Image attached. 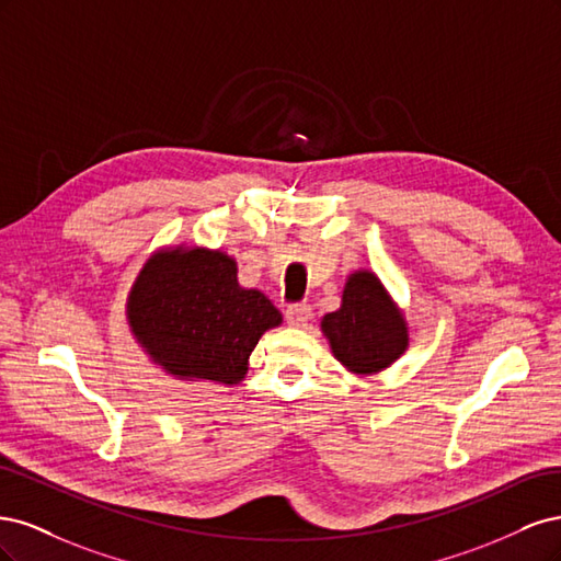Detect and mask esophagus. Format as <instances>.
Masks as SVG:
<instances>
[{"instance_id":"1","label":"esophagus","mask_w":561,"mask_h":561,"mask_svg":"<svg viewBox=\"0 0 561 561\" xmlns=\"http://www.w3.org/2000/svg\"><path fill=\"white\" fill-rule=\"evenodd\" d=\"M285 318H287V325H293V328H304V325H307V322L313 318L311 304H307V301L293 304V307H287Z\"/></svg>"}]
</instances>
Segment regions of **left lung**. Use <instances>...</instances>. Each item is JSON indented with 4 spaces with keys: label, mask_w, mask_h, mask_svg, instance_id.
<instances>
[{
    "label": "left lung",
    "mask_w": 561,
    "mask_h": 561,
    "mask_svg": "<svg viewBox=\"0 0 561 561\" xmlns=\"http://www.w3.org/2000/svg\"><path fill=\"white\" fill-rule=\"evenodd\" d=\"M320 330L334 358L353 375H377L410 346V328L377 274L367 268L346 278L342 307L325 313Z\"/></svg>",
    "instance_id": "obj_1"
}]
</instances>
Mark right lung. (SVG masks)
<instances>
[{
    "label": "right lung",
    "mask_w": 561,
    "mask_h": 561,
    "mask_svg": "<svg viewBox=\"0 0 561 561\" xmlns=\"http://www.w3.org/2000/svg\"><path fill=\"white\" fill-rule=\"evenodd\" d=\"M126 318L165 375L225 386L245 379L260 336L283 322L264 293L239 283L233 257L201 245L151 254L128 293Z\"/></svg>",
    "instance_id": "right-lung-1"
}]
</instances>
